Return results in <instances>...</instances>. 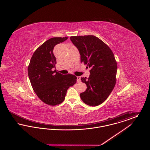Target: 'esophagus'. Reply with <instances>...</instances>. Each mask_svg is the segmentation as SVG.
Wrapping results in <instances>:
<instances>
[{
  "label": "esophagus",
  "mask_w": 150,
  "mask_h": 150,
  "mask_svg": "<svg viewBox=\"0 0 150 150\" xmlns=\"http://www.w3.org/2000/svg\"><path fill=\"white\" fill-rule=\"evenodd\" d=\"M77 82L78 83L81 82V78L80 76H77Z\"/></svg>",
  "instance_id": "esophagus-1"
}]
</instances>
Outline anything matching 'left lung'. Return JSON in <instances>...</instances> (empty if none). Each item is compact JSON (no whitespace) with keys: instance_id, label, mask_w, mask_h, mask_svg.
I'll return each instance as SVG.
<instances>
[{"instance_id":"1","label":"left lung","mask_w":150,"mask_h":150,"mask_svg":"<svg viewBox=\"0 0 150 150\" xmlns=\"http://www.w3.org/2000/svg\"><path fill=\"white\" fill-rule=\"evenodd\" d=\"M70 40L78 49L81 63L91 69L88 78H81L87 88L80 93L86 105L96 106L102 103L114 88L117 63L110 48L94 35L74 36Z\"/></svg>"}]
</instances>
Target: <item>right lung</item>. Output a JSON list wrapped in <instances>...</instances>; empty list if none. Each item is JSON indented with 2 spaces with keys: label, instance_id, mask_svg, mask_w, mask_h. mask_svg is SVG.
Here are the masks:
<instances>
[{
  "label": "right lung",
  "instance_id": "add662e5",
  "mask_svg": "<svg viewBox=\"0 0 150 150\" xmlns=\"http://www.w3.org/2000/svg\"><path fill=\"white\" fill-rule=\"evenodd\" d=\"M67 39L56 37L45 42L34 52L28 66V75L34 91L43 102L50 106L62 103L69 88L76 83V76L53 71L56 64L53 48Z\"/></svg>",
  "mask_w": 150,
  "mask_h": 150
}]
</instances>
